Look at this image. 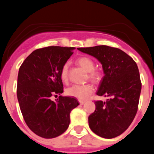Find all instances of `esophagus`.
Here are the masks:
<instances>
[{"label": "esophagus", "mask_w": 154, "mask_h": 154, "mask_svg": "<svg viewBox=\"0 0 154 154\" xmlns=\"http://www.w3.org/2000/svg\"><path fill=\"white\" fill-rule=\"evenodd\" d=\"M79 102H80V105H83L86 103V101H85V100H79Z\"/></svg>", "instance_id": "obj_1"}]
</instances>
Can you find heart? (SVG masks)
I'll list each match as a JSON object with an SVG mask.
<instances>
[{
  "label": "heart",
  "mask_w": 154,
  "mask_h": 154,
  "mask_svg": "<svg viewBox=\"0 0 154 154\" xmlns=\"http://www.w3.org/2000/svg\"><path fill=\"white\" fill-rule=\"evenodd\" d=\"M77 64L88 72V79L94 83H99L102 79V74L100 71H94V63L91 59L87 57H80L77 60ZM68 67L69 63H66L62 67L60 77L63 82L66 83L68 80ZM93 87L91 84L73 85L66 89V94L71 97H76L80 100H84L92 93Z\"/></svg>",
  "instance_id": "b5f03b06"
}]
</instances>
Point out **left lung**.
<instances>
[{
	"label": "left lung",
	"instance_id": "8db88e82",
	"mask_svg": "<svg viewBox=\"0 0 154 154\" xmlns=\"http://www.w3.org/2000/svg\"><path fill=\"white\" fill-rule=\"evenodd\" d=\"M77 49L102 64L104 76L97 94L109 97L105 102H94L95 110L88 116L90 129L105 139L117 137L131 125L137 112L142 89L137 65L119 48L98 45Z\"/></svg>",
	"mask_w": 154,
	"mask_h": 154
}]
</instances>
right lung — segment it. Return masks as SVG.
<instances>
[{
    "mask_svg": "<svg viewBox=\"0 0 154 154\" xmlns=\"http://www.w3.org/2000/svg\"><path fill=\"white\" fill-rule=\"evenodd\" d=\"M73 47L50 46L32 51L19 68L17 97L23 118L35 134L52 139L70 124V112L79 105L76 98L54 94L63 92L60 71L73 54Z\"/></svg>",
    "mask_w": 154,
    "mask_h": 154,
    "instance_id": "add662e5",
    "label": "right lung"
}]
</instances>
